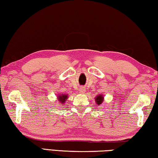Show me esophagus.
Returning <instances> with one entry per match:
<instances>
[{
  "label": "esophagus",
  "mask_w": 158,
  "mask_h": 158,
  "mask_svg": "<svg viewBox=\"0 0 158 158\" xmlns=\"http://www.w3.org/2000/svg\"><path fill=\"white\" fill-rule=\"evenodd\" d=\"M85 91V88H84L83 87H80V89H79V92H80V93H84Z\"/></svg>",
  "instance_id": "esophagus-1"
}]
</instances>
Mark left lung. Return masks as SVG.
Returning a JSON list of instances; mask_svg holds the SVG:
<instances>
[{
  "instance_id": "8db88e82",
  "label": "left lung",
  "mask_w": 158,
  "mask_h": 158,
  "mask_svg": "<svg viewBox=\"0 0 158 158\" xmlns=\"http://www.w3.org/2000/svg\"><path fill=\"white\" fill-rule=\"evenodd\" d=\"M95 99V102L97 103V104L99 105V104L102 103V102L104 100V96L102 94H99V95L95 97V99Z\"/></svg>"
}]
</instances>
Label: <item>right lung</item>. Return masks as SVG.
<instances>
[{"mask_svg":"<svg viewBox=\"0 0 158 158\" xmlns=\"http://www.w3.org/2000/svg\"><path fill=\"white\" fill-rule=\"evenodd\" d=\"M69 98L67 94H59L58 96V100H59L60 103L64 104L66 102V99Z\"/></svg>","mask_w":158,"mask_h":158,"instance_id":"obj_1","label":"right lung"}]
</instances>
